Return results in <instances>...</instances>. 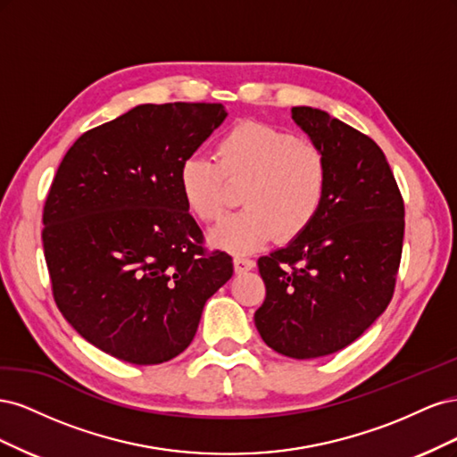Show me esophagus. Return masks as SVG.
Wrapping results in <instances>:
<instances>
[{
	"label": "esophagus",
	"mask_w": 457,
	"mask_h": 457,
	"mask_svg": "<svg viewBox=\"0 0 457 457\" xmlns=\"http://www.w3.org/2000/svg\"><path fill=\"white\" fill-rule=\"evenodd\" d=\"M255 267V261L250 259V257H242V255H237L234 257V270H237L238 274L240 272H247L252 270Z\"/></svg>",
	"instance_id": "1"
}]
</instances>
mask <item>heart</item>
<instances>
[{
    "label": "heart",
    "instance_id": "1",
    "mask_svg": "<svg viewBox=\"0 0 457 457\" xmlns=\"http://www.w3.org/2000/svg\"><path fill=\"white\" fill-rule=\"evenodd\" d=\"M240 187L244 210L210 232V244L234 253L259 250L276 234L294 238L320 213L329 187V165L320 148L297 135L245 121L215 146V162L188 158L179 170V190L190 215L204 223L225 210L228 187Z\"/></svg>",
    "mask_w": 457,
    "mask_h": 457
}]
</instances>
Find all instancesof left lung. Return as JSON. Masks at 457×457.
<instances>
[{
	"label": "left lung",
	"mask_w": 457,
	"mask_h": 457,
	"mask_svg": "<svg viewBox=\"0 0 457 457\" xmlns=\"http://www.w3.org/2000/svg\"><path fill=\"white\" fill-rule=\"evenodd\" d=\"M292 120L324 152L328 196L311 227L257 261L267 297L253 318L270 349L307 361L347 347L389 305L404 202L370 137L311 106H294Z\"/></svg>",
	"instance_id": "obj_1"
}]
</instances>
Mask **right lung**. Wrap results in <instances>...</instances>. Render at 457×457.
<instances>
[{
    "instance_id": "right-lung-1",
    "label": "right lung",
    "mask_w": 457,
    "mask_h": 457,
    "mask_svg": "<svg viewBox=\"0 0 457 457\" xmlns=\"http://www.w3.org/2000/svg\"><path fill=\"white\" fill-rule=\"evenodd\" d=\"M227 118L223 104H139L66 152L44 207L57 307L78 334L150 366L195 339L205 301L234 272L207 255L179 170Z\"/></svg>"
}]
</instances>
